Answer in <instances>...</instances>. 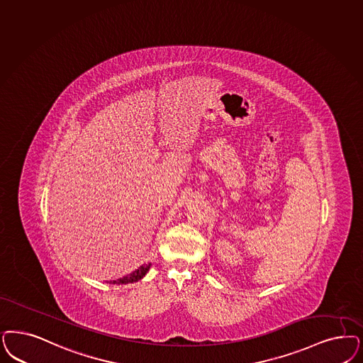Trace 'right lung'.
<instances>
[{"instance_id": "1", "label": "right lung", "mask_w": 363, "mask_h": 363, "mask_svg": "<svg viewBox=\"0 0 363 363\" xmlns=\"http://www.w3.org/2000/svg\"><path fill=\"white\" fill-rule=\"evenodd\" d=\"M151 264H143L140 265L134 272H131L130 275L123 276L118 280H110V284H130V283H135L138 280H140L143 276L146 275L150 269Z\"/></svg>"}]
</instances>
